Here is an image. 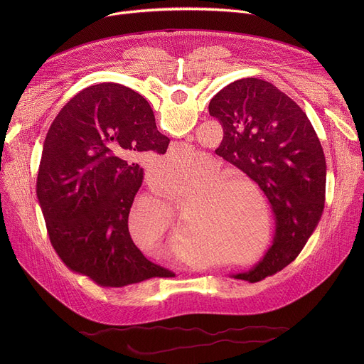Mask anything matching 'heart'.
<instances>
[{"label":"heart","mask_w":364,"mask_h":364,"mask_svg":"<svg viewBox=\"0 0 364 364\" xmlns=\"http://www.w3.org/2000/svg\"><path fill=\"white\" fill-rule=\"evenodd\" d=\"M173 168H180L186 160L181 154L168 157ZM154 174L160 173L157 166H152ZM222 167L212 159H203L196 167H186L181 171L161 178L159 191L170 198L184 197L186 225L191 235L212 243L219 249L226 247L228 236L237 237L240 228L228 225L226 181ZM129 226L139 243L152 249L155 253L177 252L181 245L168 207L152 198L139 200L132 209Z\"/></svg>","instance_id":"1"}]
</instances>
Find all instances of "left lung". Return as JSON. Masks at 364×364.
<instances>
[{
	"mask_svg": "<svg viewBox=\"0 0 364 364\" xmlns=\"http://www.w3.org/2000/svg\"><path fill=\"white\" fill-rule=\"evenodd\" d=\"M223 128L216 154L265 193L274 213L272 245L235 279L262 281L289 265L317 228L326 201V157L309 119L269 82L239 79L209 103Z\"/></svg>",
	"mask_w": 364,
	"mask_h": 364,
	"instance_id": "obj_1",
	"label": "left lung"
}]
</instances>
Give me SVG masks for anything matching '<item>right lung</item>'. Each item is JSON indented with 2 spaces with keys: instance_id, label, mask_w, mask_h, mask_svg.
Masks as SVG:
<instances>
[{
  "instance_id": "1",
  "label": "right lung",
  "mask_w": 364,
  "mask_h": 364,
  "mask_svg": "<svg viewBox=\"0 0 364 364\" xmlns=\"http://www.w3.org/2000/svg\"><path fill=\"white\" fill-rule=\"evenodd\" d=\"M168 144L146 99L127 86H89L62 108L44 141L37 198L68 268L103 288L174 277L148 261L128 229L144 178L138 161Z\"/></svg>"
}]
</instances>
